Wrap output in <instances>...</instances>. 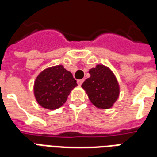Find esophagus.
Segmentation results:
<instances>
[{
  "label": "esophagus",
  "instance_id": "1",
  "mask_svg": "<svg viewBox=\"0 0 157 157\" xmlns=\"http://www.w3.org/2000/svg\"><path fill=\"white\" fill-rule=\"evenodd\" d=\"M83 82H84V79H81V80H78V81H77V84H78L79 86H81Z\"/></svg>",
  "mask_w": 157,
  "mask_h": 157
}]
</instances>
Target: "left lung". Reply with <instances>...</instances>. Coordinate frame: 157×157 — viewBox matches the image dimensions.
I'll return each mask as SVG.
<instances>
[{"label": "left lung", "mask_w": 157, "mask_h": 157, "mask_svg": "<svg viewBox=\"0 0 157 157\" xmlns=\"http://www.w3.org/2000/svg\"><path fill=\"white\" fill-rule=\"evenodd\" d=\"M89 72L90 77L84 81L81 87L91 103L99 108L111 107L119 96V86L114 74L103 65H97Z\"/></svg>", "instance_id": "8db88e82"}]
</instances>
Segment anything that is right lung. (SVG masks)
<instances>
[{"label": "right lung", "mask_w": 157, "mask_h": 157, "mask_svg": "<svg viewBox=\"0 0 157 157\" xmlns=\"http://www.w3.org/2000/svg\"><path fill=\"white\" fill-rule=\"evenodd\" d=\"M76 86L72 74L59 65L45 69L37 76L34 94L41 107L54 110L66 102L71 90Z\"/></svg>", "instance_id": "1"}]
</instances>
